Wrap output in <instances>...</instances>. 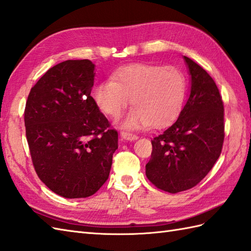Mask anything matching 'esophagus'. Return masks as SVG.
Instances as JSON below:
<instances>
[{"instance_id": "esophagus-1", "label": "esophagus", "mask_w": 251, "mask_h": 251, "mask_svg": "<svg viewBox=\"0 0 251 251\" xmlns=\"http://www.w3.org/2000/svg\"><path fill=\"white\" fill-rule=\"evenodd\" d=\"M121 137L124 140H128V141H135L138 139V136L132 134V132H128V131H121Z\"/></svg>"}]
</instances>
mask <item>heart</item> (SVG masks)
I'll return each instance as SVG.
<instances>
[{"mask_svg": "<svg viewBox=\"0 0 251 251\" xmlns=\"http://www.w3.org/2000/svg\"><path fill=\"white\" fill-rule=\"evenodd\" d=\"M184 96L185 79L177 68L145 63L122 67L93 93L99 110L111 117L120 116L131 103L134 108L120 122L125 129L168 124L180 113Z\"/></svg>", "mask_w": 251, "mask_h": 251, "instance_id": "1", "label": "heart"}]
</instances>
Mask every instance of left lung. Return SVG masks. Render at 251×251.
<instances>
[{
	"mask_svg": "<svg viewBox=\"0 0 251 251\" xmlns=\"http://www.w3.org/2000/svg\"><path fill=\"white\" fill-rule=\"evenodd\" d=\"M191 88L178 119L152 140L148 179L169 193L193 188L219 158L225 140V109L217 85L204 69L183 56Z\"/></svg>",
	"mask_w": 251,
	"mask_h": 251,
	"instance_id": "8db88e82",
	"label": "left lung"
}]
</instances>
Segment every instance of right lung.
Returning <instances> with one entry per match:
<instances>
[{
  "instance_id": "1",
  "label": "right lung",
  "mask_w": 251,
  "mask_h": 251,
  "mask_svg": "<svg viewBox=\"0 0 251 251\" xmlns=\"http://www.w3.org/2000/svg\"><path fill=\"white\" fill-rule=\"evenodd\" d=\"M95 65L67 60L31 88L25 109V136L35 172L66 199L95 194L109 178L117 131L90 96Z\"/></svg>"
}]
</instances>
